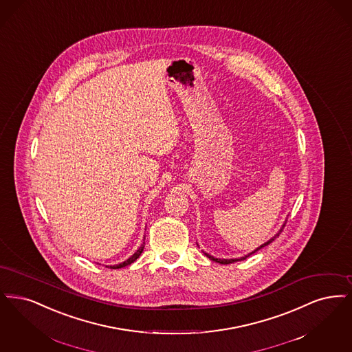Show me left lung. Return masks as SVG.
Segmentation results:
<instances>
[{"label": "left lung", "mask_w": 352, "mask_h": 352, "mask_svg": "<svg viewBox=\"0 0 352 352\" xmlns=\"http://www.w3.org/2000/svg\"><path fill=\"white\" fill-rule=\"evenodd\" d=\"M285 223H287V219H285V222L283 223V226L280 228V230L276 232L275 235L270 239V241H267L265 243H263V245H260L256 250H254L252 252H250V254H247V255H245V256H241V258H236V259H218V258H214V256H212V255H209V254H206L205 251H202L204 252V255L206 256V258H209L210 260H213V261H215V263H219V264H230V263H235V261H241V260H245L250 256V255H252V254H255L256 251H259L260 248H263V247H265V245H270V243H272L274 241H275L276 238L280 235V232L283 231V229H284V226H285Z\"/></svg>", "instance_id": "obj_1"}]
</instances>
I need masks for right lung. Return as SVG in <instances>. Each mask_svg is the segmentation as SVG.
<instances>
[{
    "instance_id": "right-lung-1",
    "label": "right lung",
    "mask_w": 352,
    "mask_h": 352,
    "mask_svg": "<svg viewBox=\"0 0 352 352\" xmlns=\"http://www.w3.org/2000/svg\"><path fill=\"white\" fill-rule=\"evenodd\" d=\"M144 239H143V243L140 245V247L138 248L137 251L129 258L127 260H124V261H122V263H120V264H114V265H107V267H109V268H111V270H118V268H123V267H126V265H130L131 263H134L135 260L140 256V254L143 252V250H144Z\"/></svg>"
}]
</instances>
